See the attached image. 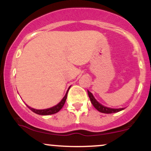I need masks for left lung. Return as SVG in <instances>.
<instances>
[{
	"label": "left lung",
	"mask_w": 151,
	"mask_h": 151,
	"mask_svg": "<svg viewBox=\"0 0 151 151\" xmlns=\"http://www.w3.org/2000/svg\"><path fill=\"white\" fill-rule=\"evenodd\" d=\"M88 92V95H89V97L90 99V101H91V104H92L94 108L96 109H97L99 111L101 112V113H104V114H113V113H116V112L120 111L124 109V108L121 109H111V108H108V107L104 106L103 105H101V104H99V102L95 99L94 97L93 96L92 93H91L90 91H89L87 90Z\"/></svg>",
	"instance_id": "left-lung-1"
}]
</instances>
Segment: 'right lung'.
I'll list each match as a JSON object with an SVG mask.
<instances>
[{"label": "right lung", "instance_id": "add662e5", "mask_svg": "<svg viewBox=\"0 0 151 151\" xmlns=\"http://www.w3.org/2000/svg\"><path fill=\"white\" fill-rule=\"evenodd\" d=\"M70 88H69V89H70ZM69 89L67 90V93H66V94H65V96H64L63 99H62V101H60L58 105L52 107V108L47 109H42V110H37V109H35L31 108V107L28 106H27V107H28V108L30 109V110L32 111H33L34 113L39 114V115H51V114L58 113V111H60V109H61L62 107H63L64 104H65L66 99H67V93H68Z\"/></svg>", "mask_w": 151, "mask_h": 151}]
</instances>
